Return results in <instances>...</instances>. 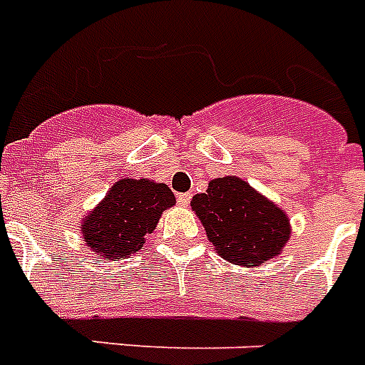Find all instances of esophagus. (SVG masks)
<instances>
[{"label": "esophagus", "instance_id": "obj_1", "mask_svg": "<svg viewBox=\"0 0 365 365\" xmlns=\"http://www.w3.org/2000/svg\"><path fill=\"white\" fill-rule=\"evenodd\" d=\"M191 192H180V195H178V202L182 204V206H187L189 202H191Z\"/></svg>", "mask_w": 365, "mask_h": 365}]
</instances>
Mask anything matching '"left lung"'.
<instances>
[{
    "mask_svg": "<svg viewBox=\"0 0 365 365\" xmlns=\"http://www.w3.org/2000/svg\"><path fill=\"white\" fill-rule=\"evenodd\" d=\"M191 208L217 253L234 264L253 268L274 259L290 236L285 212L240 178L212 180Z\"/></svg>",
    "mask_w": 365,
    "mask_h": 365,
    "instance_id": "left-lung-1",
    "label": "left lung"
}]
</instances>
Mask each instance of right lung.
Instances as JSON below:
<instances>
[{"instance_id": "right-lung-1", "label": "right lung", "mask_w": 365, "mask_h": 365, "mask_svg": "<svg viewBox=\"0 0 365 365\" xmlns=\"http://www.w3.org/2000/svg\"><path fill=\"white\" fill-rule=\"evenodd\" d=\"M176 204L165 183L150 180H120L105 200L84 219L82 234L91 251L105 259H125L146 244L163 210Z\"/></svg>"}]
</instances>
